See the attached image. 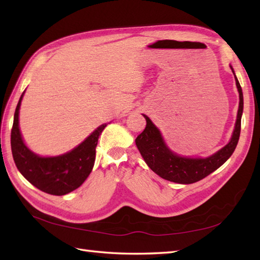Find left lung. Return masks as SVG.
<instances>
[{
  "instance_id": "obj_1",
  "label": "left lung",
  "mask_w": 260,
  "mask_h": 260,
  "mask_svg": "<svg viewBox=\"0 0 260 260\" xmlns=\"http://www.w3.org/2000/svg\"><path fill=\"white\" fill-rule=\"evenodd\" d=\"M231 71L235 76L236 86L239 92V107L231 139L227 145L207 157L183 156L171 150L165 143L161 131L148 116L143 114L146 119V127L136 137L135 143L147 167L162 179L174 183L191 184L206 178L214 172L233 155L240 136L241 116L244 112V95L233 66Z\"/></svg>"
}]
</instances>
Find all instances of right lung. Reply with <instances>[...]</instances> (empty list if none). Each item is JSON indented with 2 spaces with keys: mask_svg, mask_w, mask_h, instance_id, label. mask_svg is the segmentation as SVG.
<instances>
[{
  "mask_svg": "<svg viewBox=\"0 0 260 260\" xmlns=\"http://www.w3.org/2000/svg\"><path fill=\"white\" fill-rule=\"evenodd\" d=\"M24 92L25 90L22 92L16 105L11 132V148L14 163L20 173L39 190L52 196L68 194L78 189L89 176L95 164L98 137L107 123L98 126L71 151L56 156H41L26 146L20 131V107Z\"/></svg>",
  "mask_w": 260,
  "mask_h": 260,
  "instance_id": "obj_1",
  "label": "right lung"
}]
</instances>
